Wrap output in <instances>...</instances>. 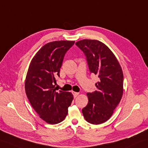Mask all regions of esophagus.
Masks as SVG:
<instances>
[{"instance_id":"esophagus-1","label":"esophagus","mask_w":148,"mask_h":148,"mask_svg":"<svg viewBox=\"0 0 148 148\" xmlns=\"http://www.w3.org/2000/svg\"><path fill=\"white\" fill-rule=\"evenodd\" d=\"M73 95H74V98H75V97H77V96H78V95H79V92L73 91Z\"/></svg>"}]
</instances>
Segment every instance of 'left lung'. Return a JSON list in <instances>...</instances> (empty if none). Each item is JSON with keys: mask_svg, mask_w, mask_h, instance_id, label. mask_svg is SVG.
<instances>
[{"mask_svg": "<svg viewBox=\"0 0 148 148\" xmlns=\"http://www.w3.org/2000/svg\"><path fill=\"white\" fill-rule=\"evenodd\" d=\"M75 45L86 57L91 73L99 79L95 84L97 90L87 93L88 103L82 108V114L88 122L101 124L111 117L121 100L123 91L122 68L115 55L103 43L82 40Z\"/></svg>", "mask_w": 148, "mask_h": 148, "instance_id": "1", "label": "left lung"}]
</instances>
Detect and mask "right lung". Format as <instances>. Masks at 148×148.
<instances>
[{
	"instance_id": "add662e5",
	"label": "right lung",
	"mask_w": 148,
	"mask_h": 148,
	"mask_svg": "<svg viewBox=\"0 0 148 148\" xmlns=\"http://www.w3.org/2000/svg\"><path fill=\"white\" fill-rule=\"evenodd\" d=\"M74 41H55L43 45L31 61L25 80V91L40 117L50 124L63 121L74 97L71 92H57L53 82L60 76L65 54Z\"/></svg>"
}]
</instances>
